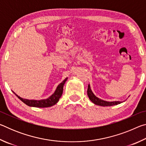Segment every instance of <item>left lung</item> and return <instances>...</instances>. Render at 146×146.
Masks as SVG:
<instances>
[{"label":"left lung","mask_w":146,"mask_h":146,"mask_svg":"<svg viewBox=\"0 0 146 146\" xmlns=\"http://www.w3.org/2000/svg\"><path fill=\"white\" fill-rule=\"evenodd\" d=\"M87 92H88V95L89 97V98H90L91 102L95 104H96V105L100 106H111L119 104L122 102H120V101H113V102H108V101H106V100L100 99V98H98L97 97H96V96L94 95V93H93V91H92V90H91V89L90 88V84L88 85Z\"/></svg>","instance_id":"8db88e82"}]
</instances>
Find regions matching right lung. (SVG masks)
Segmentation results:
<instances>
[{
    "instance_id": "add662e5",
    "label": "right lung",
    "mask_w": 146,
    "mask_h": 146,
    "mask_svg": "<svg viewBox=\"0 0 146 146\" xmlns=\"http://www.w3.org/2000/svg\"><path fill=\"white\" fill-rule=\"evenodd\" d=\"M68 77L66 78L60 84L56 87V90L52 95L50 97H49L46 99H42V100H28L23 98L13 91V93L18 97L22 102L26 104L27 106H30V107H35V108H48L53 106L58 102L59 98L61 97L62 94L63 93V88L65 82L67 81Z\"/></svg>"
}]
</instances>
